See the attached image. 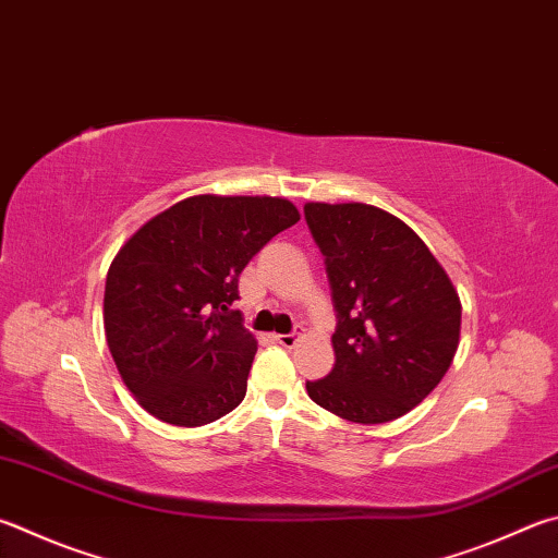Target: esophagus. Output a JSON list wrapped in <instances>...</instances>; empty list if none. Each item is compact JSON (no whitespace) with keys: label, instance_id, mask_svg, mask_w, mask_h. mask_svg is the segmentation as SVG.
<instances>
[{"label":"esophagus","instance_id":"1","mask_svg":"<svg viewBox=\"0 0 558 558\" xmlns=\"http://www.w3.org/2000/svg\"><path fill=\"white\" fill-rule=\"evenodd\" d=\"M276 341L280 343V347H286V349H292V347H298V341H300V333H278L276 337Z\"/></svg>","mask_w":558,"mask_h":558}]
</instances>
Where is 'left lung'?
Wrapping results in <instances>:
<instances>
[{"label":"left lung","instance_id":"1","mask_svg":"<svg viewBox=\"0 0 558 558\" xmlns=\"http://www.w3.org/2000/svg\"><path fill=\"white\" fill-rule=\"evenodd\" d=\"M324 256L337 331L333 368L307 380L319 408L356 424L408 414L449 371L461 333V300L447 270L414 231L363 202H307Z\"/></svg>","mask_w":558,"mask_h":558}]
</instances>
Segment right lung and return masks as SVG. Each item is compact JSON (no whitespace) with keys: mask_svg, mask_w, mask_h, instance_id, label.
<instances>
[{"mask_svg":"<svg viewBox=\"0 0 558 558\" xmlns=\"http://www.w3.org/2000/svg\"><path fill=\"white\" fill-rule=\"evenodd\" d=\"M295 221L298 207L282 197L195 195L119 248L107 272L105 333L141 408L175 427L239 408L258 347L229 307L246 263Z\"/></svg>","mask_w":558,"mask_h":558,"instance_id":"1","label":"right lung"}]
</instances>
